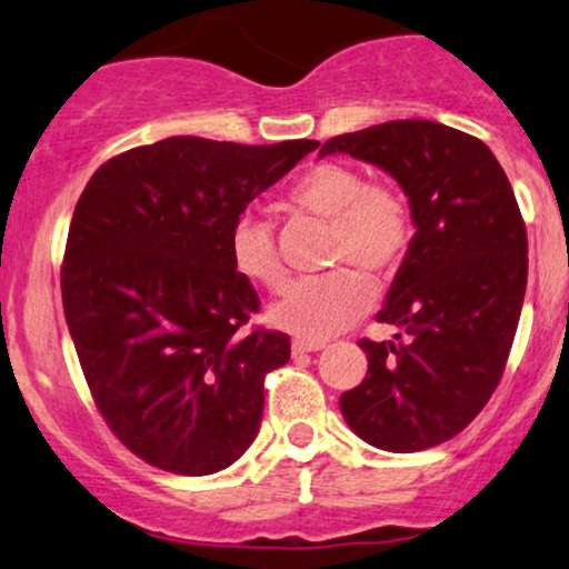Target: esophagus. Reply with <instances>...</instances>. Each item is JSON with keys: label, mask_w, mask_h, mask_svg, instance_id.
<instances>
[{"label": "esophagus", "mask_w": 569, "mask_h": 569, "mask_svg": "<svg viewBox=\"0 0 569 569\" xmlns=\"http://www.w3.org/2000/svg\"><path fill=\"white\" fill-rule=\"evenodd\" d=\"M325 348V340H305V338H299V340H293L291 343V351L293 353H315V351H322Z\"/></svg>", "instance_id": "1"}]
</instances>
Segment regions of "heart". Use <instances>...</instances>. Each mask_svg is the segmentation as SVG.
<instances>
[{
    "mask_svg": "<svg viewBox=\"0 0 569 569\" xmlns=\"http://www.w3.org/2000/svg\"><path fill=\"white\" fill-rule=\"evenodd\" d=\"M289 202L330 223V264H353L299 280L270 309L278 328L305 340H322L375 305V283L360 270L388 278L400 268L413 241V210L398 184L388 179L367 181L356 166L340 161L309 166L291 184ZM229 252L241 278L268 291L286 286L283 260L264 218L241 213L231 226Z\"/></svg>",
    "mask_w": 569,
    "mask_h": 569,
    "instance_id": "heart-1",
    "label": "heart"
}]
</instances>
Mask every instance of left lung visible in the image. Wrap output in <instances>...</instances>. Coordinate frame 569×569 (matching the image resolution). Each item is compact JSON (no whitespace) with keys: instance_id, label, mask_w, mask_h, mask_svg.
Returning a JSON list of instances; mask_svg holds the SVG:
<instances>
[{"instance_id":"obj_1","label":"left lung","mask_w":569,"mask_h":569,"mask_svg":"<svg viewBox=\"0 0 569 569\" xmlns=\"http://www.w3.org/2000/svg\"><path fill=\"white\" fill-rule=\"evenodd\" d=\"M380 166L413 210V241L377 322L396 340H359L369 359L340 413L390 452L442 445L471 423L502 380L528 280V237L495 153L429 119L338 134L320 156Z\"/></svg>"}]
</instances>
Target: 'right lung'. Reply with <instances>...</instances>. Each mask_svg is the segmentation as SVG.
Listing matches in <instances>:
<instances>
[{
  "mask_svg": "<svg viewBox=\"0 0 569 569\" xmlns=\"http://www.w3.org/2000/svg\"><path fill=\"white\" fill-rule=\"evenodd\" d=\"M320 146L166 138L106 161L82 189L62 305L90 396L127 450L181 476L229 468L257 437L278 330L231 264V226Z\"/></svg>",
  "mask_w": 569,
  "mask_h": 569,
  "instance_id": "right-lung-1",
  "label": "right lung"
}]
</instances>
